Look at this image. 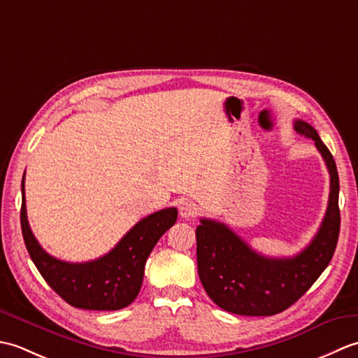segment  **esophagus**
<instances>
[{
  "label": "esophagus",
  "instance_id": "34e87169",
  "mask_svg": "<svg viewBox=\"0 0 358 358\" xmlns=\"http://www.w3.org/2000/svg\"><path fill=\"white\" fill-rule=\"evenodd\" d=\"M178 212H180L181 218H192V217L196 215V206L192 201L185 200V201L180 203Z\"/></svg>",
  "mask_w": 358,
  "mask_h": 358
}]
</instances>
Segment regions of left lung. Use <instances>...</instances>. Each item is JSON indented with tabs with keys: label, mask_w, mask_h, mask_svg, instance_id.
I'll list each match as a JSON object with an SVG mask.
<instances>
[{
	"label": "left lung",
	"mask_w": 358,
	"mask_h": 358,
	"mask_svg": "<svg viewBox=\"0 0 358 358\" xmlns=\"http://www.w3.org/2000/svg\"><path fill=\"white\" fill-rule=\"evenodd\" d=\"M294 129L314 140L331 177L328 209L320 229L300 254L271 258L246 245L231 227L201 218L196 227V264L204 291L217 306L238 315H275L305 295L329 264L340 232L338 172L315 129L296 120Z\"/></svg>",
	"instance_id": "1"
}]
</instances>
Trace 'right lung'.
I'll list each match as a JSON object with an SVG mask.
<instances>
[{"instance_id": "obj_1", "label": "right lung", "mask_w": 358, "mask_h": 358, "mask_svg": "<svg viewBox=\"0 0 358 358\" xmlns=\"http://www.w3.org/2000/svg\"><path fill=\"white\" fill-rule=\"evenodd\" d=\"M21 231L27 252L43 278L64 301L89 310H118L138 295L144 264L157 241L177 222L178 212L166 208L140 220L110 252L86 263H67L49 255L27 222L24 177L21 181Z\"/></svg>"}]
</instances>
